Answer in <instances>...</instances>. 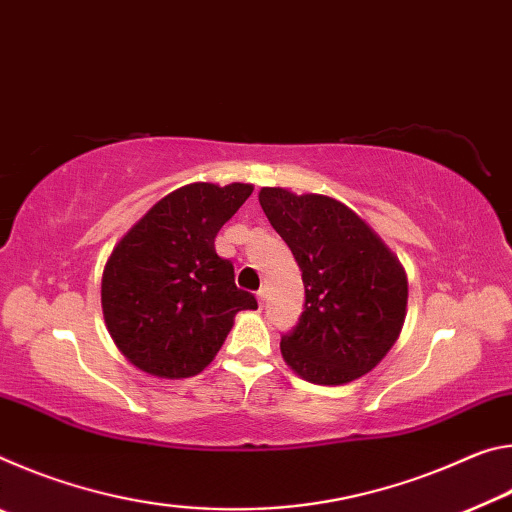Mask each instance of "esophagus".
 I'll return each mask as SVG.
<instances>
[{"instance_id": "obj_1", "label": "esophagus", "mask_w": 512, "mask_h": 512, "mask_svg": "<svg viewBox=\"0 0 512 512\" xmlns=\"http://www.w3.org/2000/svg\"><path fill=\"white\" fill-rule=\"evenodd\" d=\"M264 300H266V289H259V291H257V302H259V307H264Z\"/></svg>"}]
</instances>
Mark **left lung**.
<instances>
[{"label":"left lung","mask_w":512,"mask_h":512,"mask_svg":"<svg viewBox=\"0 0 512 512\" xmlns=\"http://www.w3.org/2000/svg\"><path fill=\"white\" fill-rule=\"evenodd\" d=\"M259 203L302 271L305 305L282 334V357L311 384L366 375L400 336L406 275L350 207L329 196L264 187Z\"/></svg>","instance_id":"obj_1"}]
</instances>
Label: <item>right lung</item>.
<instances>
[{
  "label": "right lung",
  "instance_id": "add662e5",
  "mask_svg": "<svg viewBox=\"0 0 512 512\" xmlns=\"http://www.w3.org/2000/svg\"><path fill=\"white\" fill-rule=\"evenodd\" d=\"M253 187L194 183L155 203L119 241L103 271L101 305L110 336L151 375H198L241 309H257L235 284V266L214 237Z\"/></svg>",
  "mask_w": 512,
  "mask_h": 512
}]
</instances>
